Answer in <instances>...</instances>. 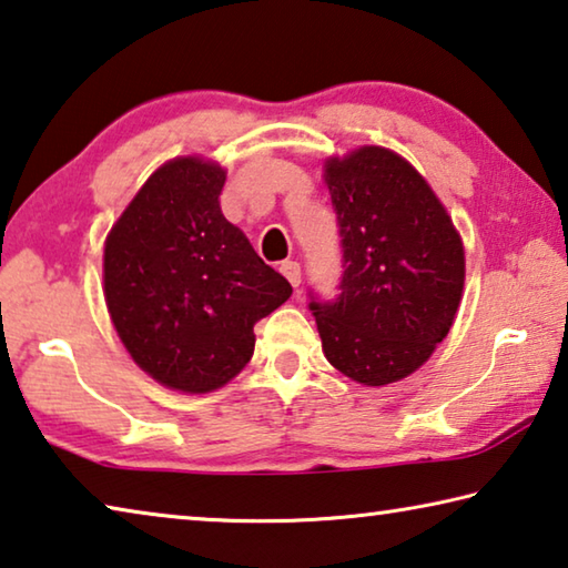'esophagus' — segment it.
Masks as SVG:
<instances>
[{
    "mask_svg": "<svg viewBox=\"0 0 568 568\" xmlns=\"http://www.w3.org/2000/svg\"><path fill=\"white\" fill-rule=\"evenodd\" d=\"M281 273L287 277V283H291L293 287L301 285V263L297 261H285L281 265Z\"/></svg>",
    "mask_w": 568,
    "mask_h": 568,
    "instance_id": "1",
    "label": "esophagus"
}]
</instances>
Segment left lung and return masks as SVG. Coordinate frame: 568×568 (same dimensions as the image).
Returning a JSON list of instances; mask_svg holds the SVG:
<instances>
[{"mask_svg":"<svg viewBox=\"0 0 568 568\" xmlns=\"http://www.w3.org/2000/svg\"><path fill=\"white\" fill-rule=\"evenodd\" d=\"M338 217V297L318 301L323 353L363 386L410 376L454 325L464 293V243L436 192L386 148H361L325 162Z\"/></svg>","mask_w":568,"mask_h":568,"instance_id":"obj_1","label":"left lung"}]
</instances>
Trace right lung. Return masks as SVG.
I'll use <instances>...</instances> for the list:
<instances>
[{
	"mask_svg": "<svg viewBox=\"0 0 568 568\" xmlns=\"http://www.w3.org/2000/svg\"><path fill=\"white\" fill-rule=\"evenodd\" d=\"M225 170L200 158L150 175L104 243V301L132 361L162 386L207 393L253 358L255 323L293 287L220 210Z\"/></svg>",
	"mask_w": 568,
	"mask_h": 568,
	"instance_id": "obj_1",
	"label": "right lung"
}]
</instances>
